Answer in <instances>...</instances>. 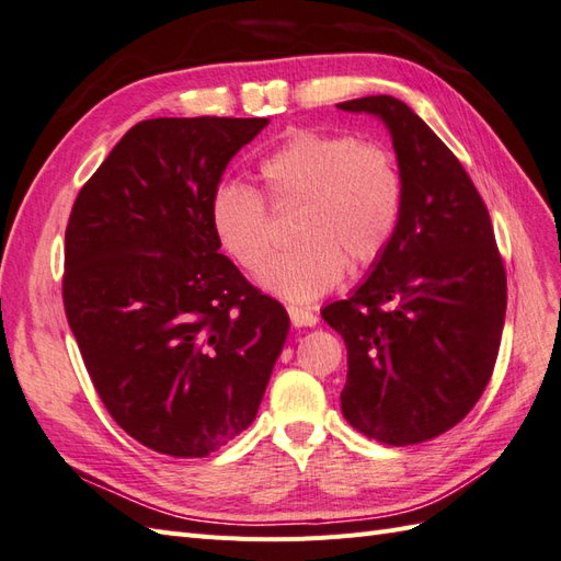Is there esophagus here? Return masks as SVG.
Listing matches in <instances>:
<instances>
[{
	"mask_svg": "<svg viewBox=\"0 0 561 561\" xmlns=\"http://www.w3.org/2000/svg\"><path fill=\"white\" fill-rule=\"evenodd\" d=\"M286 312H289V320H291L294 327H314V324H318V314L306 310V308L289 306V308H286Z\"/></svg>",
	"mask_w": 561,
	"mask_h": 561,
	"instance_id": "esophagus-1",
	"label": "esophagus"
}]
</instances>
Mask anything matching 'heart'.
I'll list each match as a JSON object with an SVG mask.
<instances>
[{"label": "heart", "instance_id": "b5f03b06", "mask_svg": "<svg viewBox=\"0 0 561 561\" xmlns=\"http://www.w3.org/2000/svg\"><path fill=\"white\" fill-rule=\"evenodd\" d=\"M270 204L294 213L291 251L277 255L261 284L289 300H312L363 270L391 247L403 220L405 180L398 156L377 139L300 127L261 163ZM215 239L229 257L261 275L272 253L265 196L225 182L210 198Z\"/></svg>", "mask_w": 561, "mask_h": 561}]
</instances>
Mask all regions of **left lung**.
Masks as SVG:
<instances>
[{
	"label": "left lung",
	"mask_w": 561,
	"mask_h": 561,
	"mask_svg": "<svg viewBox=\"0 0 561 561\" xmlns=\"http://www.w3.org/2000/svg\"><path fill=\"white\" fill-rule=\"evenodd\" d=\"M336 106L386 123L405 180L391 247L351 298L322 310L348 348L341 410L367 438L424 443L462 422L491 381L505 265L477 186L417 113L389 94Z\"/></svg>",
	"instance_id": "8db88e82"
}]
</instances>
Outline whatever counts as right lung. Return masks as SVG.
Returning a JSON list of instances; mask_svg holds the SVG:
<instances>
[{
  "label": "right lung",
  "mask_w": 561,
  "mask_h": 561,
  "mask_svg": "<svg viewBox=\"0 0 561 561\" xmlns=\"http://www.w3.org/2000/svg\"><path fill=\"white\" fill-rule=\"evenodd\" d=\"M267 118H151L84 182L66 227L64 308L116 424L206 457L253 420L289 314L220 253L210 198Z\"/></svg>",
  "instance_id": "add662e5"
}]
</instances>
